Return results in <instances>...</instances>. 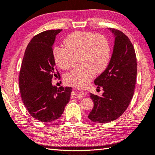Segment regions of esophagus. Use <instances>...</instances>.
<instances>
[{
    "label": "esophagus",
    "instance_id": "obj_1",
    "mask_svg": "<svg viewBox=\"0 0 155 155\" xmlns=\"http://www.w3.org/2000/svg\"><path fill=\"white\" fill-rule=\"evenodd\" d=\"M85 93L83 91H81L78 89H74L72 91V98H81V97L85 96Z\"/></svg>",
    "mask_w": 155,
    "mask_h": 155
}]
</instances>
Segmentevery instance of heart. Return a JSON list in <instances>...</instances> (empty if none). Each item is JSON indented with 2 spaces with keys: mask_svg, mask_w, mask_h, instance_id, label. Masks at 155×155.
Masks as SVG:
<instances>
[{
  "mask_svg": "<svg viewBox=\"0 0 155 155\" xmlns=\"http://www.w3.org/2000/svg\"><path fill=\"white\" fill-rule=\"evenodd\" d=\"M65 47L56 46L52 49L55 64L65 70L71 66L72 57L78 54L80 65L64 76L68 84L83 87L94 77L107 68L110 58V45L107 39L101 34L88 31H76L64 39Z\"/></svg>",
  "mask_w": 155,
  "mask_h": 155,
  "instance_id": "1",
  "label": "heart"
}]
</instances>
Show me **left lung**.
I'll use <instances>...</instances> for the list:
<instances>
[{
	"instance_id": "8db88e82",
	"label": "left lung",
	"mask_w": 155,
	"mask_h": 155,
	"mask_svg": "<svg viewBox=\"0 0 155 155\" xmlns=\"http://www.w3.org/2000/svg\"><path fill=\"white\" fill-rule=\"evenodd\" d=\"M114 35L111 58L105 70L94 84L102 87L101 96L90 94L94 107L89 119L94 122L107 123L118 118L130 104L137 78V59L134 47L122 31L109 28Z\"/></svg>"
}]
</instances>
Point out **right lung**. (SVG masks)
<instances>
[{"label": "right lung", "mask_w": 155, "mask_h": 155, "mask_svg": "<svg viewBox=\"0 0 155 155\" xmlns=\"http://www.w3.org/2000/svg\"><path fill=\"white\" fill-rule=\"evenodd\" d=\"M61 29L44 31L34 36L23 57L19 76L20 91L25 106L34 118L51 122L61 116L69 103L72 88L52 85L56 73L52 46Z\"/></svg>", "instance_id": "obj_1"}]
</instances>
